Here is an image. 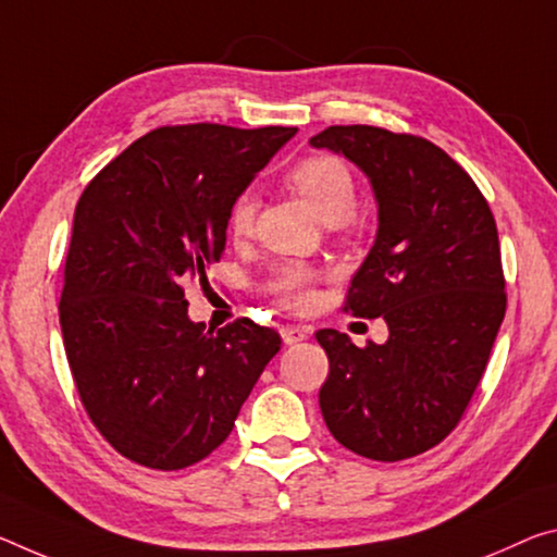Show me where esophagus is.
Wrapping results in <instances>:
<instances>
[{"instance_id":"1","label":"esophagus","mask_w":557,"mask_h":557,"mask_svg":"<svg viewBox=\"0 0 557 557\" xmlns=\"http://www.w3.org/2000/svg\"><path fill=\"white\" fill-rule=\"evenodd\" d=\"M310 337V332L305 330V326H295V324H285L282 326V342L285 344H297Z\"/></svg>"}]
</instances>
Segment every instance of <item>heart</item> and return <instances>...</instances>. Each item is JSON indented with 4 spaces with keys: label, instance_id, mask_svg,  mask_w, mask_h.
Returning a JSON list of instances; mask_svg holds the SVG:
<instances>
[{
    "label": "heart",
    "instance_id": "heart-1",
    "mask_svg": "<svg viewBox=\"0 0 557 557\" xmlns=\"http://www.w3.org/2000/svg\"><path fill=\"white\" fill-rule=\"evenodd\" d=\"M287 181L302 193V198L310 202L312 210L326 223L342 218V225L351 227L357 223L355 215L344 216L343 213L351 208L357 196V183L351 175L349 165L339 161V158L314 153L305 156L289 168ZM255 210H258V200L252 193H240L227 208V233L233 240H245L250 237L255 225ZM317 280V272L307 268L302 262H285L275 275V293L285 299L287 305L302 307L310 302L312 285Z\"/></svg>",
    "mask_w": 557,
    "mask_h": 557
}]
</instances>
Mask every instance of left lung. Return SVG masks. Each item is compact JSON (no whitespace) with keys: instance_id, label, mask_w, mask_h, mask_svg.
I'll return each instance as SVG.
<instances>
[{"instance_id":"obj_1","label":"left lung","mask_w":557,"mask_h":557,"mask_svg":"<svg viewBox=\"0 0 557 557\" xmlns=\"http://www.w3.org/2000/svg\"><path fill=\"white\" fill-rule=\"evenodd\" d=\"M310 144L372 183L379 231L344 312L389 326V339L367 347L337 330L314 334L330 359L322 417L349 451L404 461L451 434L488 364L506 314L496 220L471 175L426 138L330 126Z\"/></svg>"}]
</instances>
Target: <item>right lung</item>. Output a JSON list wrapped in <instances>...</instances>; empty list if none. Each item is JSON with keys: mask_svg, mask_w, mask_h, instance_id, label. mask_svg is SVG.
Wrapping results in <instances>:
<instances>
[{"mask_svg": "<svg viewBox=\"0 0 557 557\" xmlns=\"http://www.w3.org/2000/svg\"><path fill=\"white\" fill-rule=\"evenodd\" d=\"M297 128H156L76 202L59 322L76 392L128 461L178 471L231 436L280 334L252 320L210 332L185 285L223 258L231 202Z\"/></svg>", "mask_w": 557, "mask_h": 557, "instance_id": "1", "label": "right lung"}]
</instances>
